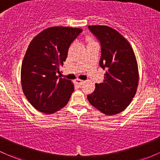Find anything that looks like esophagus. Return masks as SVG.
<instances>
[{
    "instance_id": "esophagus-1",
    "label": "esophagus",
    "mask_w": 160,
    "mask_h": 160,
    "mask_svg": "<svg viewBox=\"0 0 160 160\" xmlns=\"http://www.w3.org/2000/svg\"><path fill=\"white\" fill-rule=\"evenodd\" d=\"M83 82H84L83 80H80V79H76L75 80V83L78 86H81L83 83Z\"/></svg>"
}]
</instances>
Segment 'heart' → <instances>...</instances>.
Masks as SVG:
<instances>
[{"mask_svg": "<svg viewBox=\"0 0 160 160\" xmlns=\"http://www.w3.org/2000/svg\"><path fill=\"white\" fill-rule=\"evenodd\" d=\"M87 41L88 42L89 44H91V43H96V42L94 41L93 40H92L91 38H87ZM89 44H88V45H89Z\"/></svg>", "mask_w": 160, "mask_h": 160, "instance_id": "heart-1", "label": "heart"}]
</instances>
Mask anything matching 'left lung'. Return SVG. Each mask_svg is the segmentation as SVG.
I'll return each mask as SVG.
<instances>
[{"label":"left lung","instance_id":"left-lung-1","mask_svg":"<svg viewBox=\"0 0 160 160\" xmlns=\"http://www.w3.org/2000/svg\"><path fill=\"white\" fill-rule=\"evenodd\" d=\"M88 28L100 40V66L107 69V72L103 83H96L95 90L87 95V99L106 115L120 113L137 93L139 70L135 53L127 40L110 27L94 25Z\"/></svg>","mask_w":160,"mask_h":160}]
</instances>
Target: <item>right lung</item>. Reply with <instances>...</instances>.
Returning a JSON list of instances; mask_svg holds the SVG:
<instances>
[{
  "label": "right lung",
  "instance_id": "right-lung-1",
  "mask_svg": "<svg viewBox=\"0 0 160 160\" xmlns=\"http://www.w3.org/2000/svg\"><path fill=\"white\" fill-rule=\"evenodd\" d=\"M82 31L52 27L38 33L30 43L21 66V86L28 101L40 112L53 113L70 100L73 83L58 74L69 47Z\"/></svg>",
  "mask_w": 160,
  "mask_h": 160
}]
</instances>
